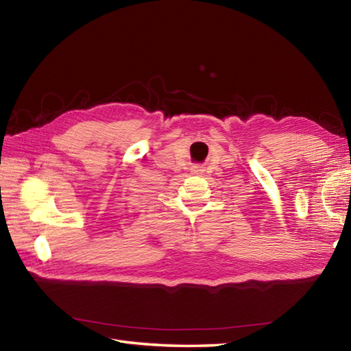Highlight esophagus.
I'll list each match as a JSON object with an SVG mask.
<instances>
[{
	"instance_id": "esophagus-1",
	"label": "esophagus",
	"mask_w": 351,
	"mask_h": 351,
	"mask_svg": "<svg viewBox=\"0 0 351 351\" xmlns=\"http://www.w3.org/2000/svg\"><path fill=\"white\" fill-rule=\"evenodd\" d=\"M193 171H195V173H200V171H202V169H200V167H193Z\"/></svg>"
}]
</instances>
